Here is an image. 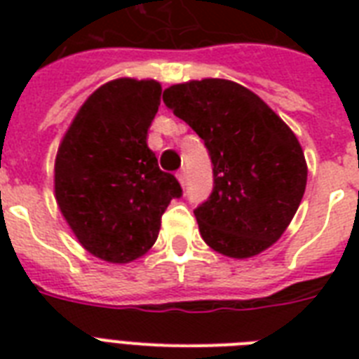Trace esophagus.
<instances>
[{
	"mask_svg": "<svg viewBox=\"0 0 359 359\" xmlns=\"http://www.w3.org/2000/svg\"><path fill=\"white\" fill-rule=\"evenodd\" d=\"M177 179H179L180 184L186 186V169H180L179 173H177Z\"/></svg>",
	"mask_w": 359,
	"mask_h": 359,
	"instance_id": "34e87169",
	"label": "esophagus"
}]
</instances>
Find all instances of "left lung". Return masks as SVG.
<instances>
[{
	"instance_id": "left-lung-1",
	"label": "left lung",
	"mask_w": 359,
	"mask_h": 359,
	"mask_svg": "<svg viewBox=\"0 0 359 359\" xmlns=\"http://www.w3.org/2000/svg\"><path fill=\"white\" fill-rule=\"evenodd\" d=\"M163 104L190 124L212 162V191L194 210L203 240L235 259L270 248L306 191V158L292 130L229 80L171 86Z\"/></svg>"
}]
</instances>
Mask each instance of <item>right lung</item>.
<instances>
[{
    "label": "right lung",
    "instance_id": "add662e5",
    "mask_svg": "<svg viewBox=\"0 0 359 359\" xmlns=\"http://www.w3.org/2000/svg\"><path fill=\"white\" fill-rule=\"evenodd\" d=\"M160 95L154 80L109 81L87 98L59 145L57 205L80 244L102 261L128 262L151 250L162 214L182 196L147 145Z\"/></svg>",
    "mask_w": 359,
    "mask_h": 359
}]
</instances>
